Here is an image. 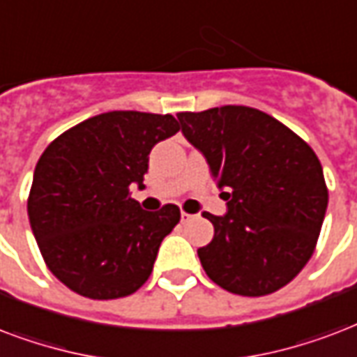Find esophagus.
<instances>
[{
    "mask_svg": "<svg viewBox=\"0 0 357 357\" xmlns=\"http://www.w3.org/2000/svg\"><path fill=\"white\" fill-rule=\"evenodd\" d=\"M192 218H195L194 214H190V213H181V222L182 224H186V222H190Z\"/></svg>",
    "mask_w": 357,
    "mask_h": 357,
    "instance_id": "obj_1",
    "label": "esophagus"
}]
</instances>
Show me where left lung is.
Wrapping results in <instances>:
<instances>
[{
  "label": "left lung",
  "instance_id": "8db88e82",
  "mask_svg": "<svg viewBox=\"0 0 357 357\" xmlns=\"http://www.w3.org/2000/svg\"><path fill=\"white\" fill-rule=\"evenodd\" d=\"M184 137L207 158L227 214L205 213L214 237L197 250L207 277L237 296L280 290L318 243L328 186L314 150L267 112L224 105L178 112Z\"/></svg>",
  "mask_w": 357,
  "mask_h": 357
}]
</instances>
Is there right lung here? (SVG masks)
Segmentation results:
<instances>
[{
    "label": "right lung",
    "mask_w": 357,
    "mask_h": 357,
    "mask_svg": "<svg viewBox=\"0 0 357 357\" xmlns=\"http://www.w3.org/2000/svg\"><path fill=\"white\" fill-rule=\"evenodd\" d=\"M181 130L175 116L111 111L73 126L36 165L28 216L45 264L88 299H118L149 280L176 205L143 211L130 186L143 188L152 146Z\"/></svg>",
    "instance_id": "right-lung-1"
}]
</instances>
